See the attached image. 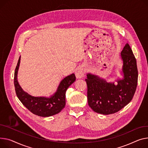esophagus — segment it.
Instances as JSON below:
<instances>
[{
	"mask_svg": "<svg viewBox=\"0 0 148 148\" xmlns=\"http://www.w3.org/2000/svg\"><path fill=\"white\" fill-rule=\"evenodd\" d=\"M86 71L85 69L83 66L78 67L75 71V76L77 79H79V78H82L84 77Z\"/></svg>",
	"mask_w": 148,
	"mask_h": 148,
	"instance_id": "obj_1",
	"label": "esophagus"
}]
</instances>
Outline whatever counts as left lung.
<instances>
[{
    "label": "left lung",
    "mask_w": 148,
    "mask_h": 148,
    "mask_svg": "<svg viewBox=\"0 0 148 148\" xmlns=\"http://www.w3.org/2000/svg\"><path fill=\"white\" fill-rule=\"evenodd\" d=\"M123 61L124 78L114 83H107L97 75L88 73L87 85L88 104L93 111L108 115L117 112L132 100L137 85L138 71L135 56L127 43L121 52Z\"/></svg>",
    "instance_id": "obj_1"
}]
</instances>
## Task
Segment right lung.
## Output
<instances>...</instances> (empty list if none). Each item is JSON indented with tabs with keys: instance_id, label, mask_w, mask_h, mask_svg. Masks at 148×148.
I'll use <instances>...</instances> for the list:
<instances>
[{
	"instance_id": "1",
	"label": "right lung",
	"mask_w": 148,
	"mask_h": 148,
	"mask_svg": "<svg viewBox=\"0 0 148 148\" xmlns=\"http://www.w3.org/2000/svg\"><path fill=\"white\" fill-rule=\"evenodd\" d=\"M19 57L14 73V86L16 95L21 103L33 114L40 116H50L60 112L65 106V93L67 88L75 81L72 74L65 77L59 85L56 92L50 97H35L24 92L17 80L18 71L20 64Z\"/></svg>"
}]
</instances>
